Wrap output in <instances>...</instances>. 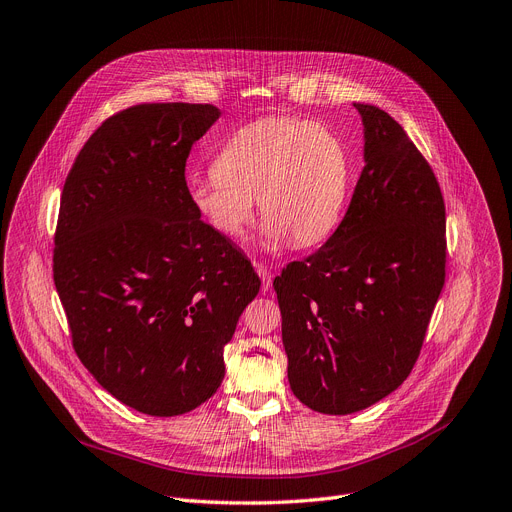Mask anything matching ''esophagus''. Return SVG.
Listing matches in <instances>:
<instances>
[{"mask_svg":"<svg viewBox=\"0 0 512 512\" xmlns=\"http://www.w3.org/2000/svg\"><path fill=\"white\" fill-rule=\"evenodd\" d=\"M255 270H257V274L261 278V291L268 293L270 288H272V278H274L272 270L268 268V265H263V263H255Z\"/></svg>","mask_w":512,"mask_h":512,"instance_id":"esophagus-1","label":"esophagus"}]
</instances>
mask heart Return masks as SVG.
Wrapping results in <instances>:
<instances>
[{
    "label": "heart",
    "instance_id": "1",
    "mask_svg": "<svg viewBox=\"0 0 512 512\" xmlns=\"http://www.w3.org/2000/svg\"><path fill=\"white\" fill-rule=\"evenodd\" d=\"M351 180L349 152L335 131L291 117L259 119L221 146L213 173L188 182L190 205L224 238H238L255 215L265 217L268 249L326 240L339 226Z\"/></svg>",
    "mask_w": 512,
    "mask_h": 512
}]
</instances>
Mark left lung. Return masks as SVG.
Returning <instances> with one entry per match:
<instances>
[{
	"mask_svg": "<svg viewBox=\"0 0 512 512\" xmlns=\"http://www.w3.org/2000/svg\"><path fill=\"white\" fill-rule=\"evenodd\" d=\"M364 169L324 247L274 280L288 383L301 404L353 414L412 372L446 280V205L437 177L393 117L353 104Z\"/></svg>",
	"mask_w": 512,
	"mask_h": 512,
	"instance_id": "1",
	"label": "left lung"
}]
</instances>
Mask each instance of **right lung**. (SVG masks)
Here are the masks:
<instances>
[{"mask_svg":"<svg viewBox=\"0 0 512 512\" xmlns=\"http://www.w3.org/2000/svg\"><path fill=\"white\" fill-rule=\"evenodd\" d=\"M213 104H138L106 119L66 177L54 284L94 379L150 416L186 414L224 381V347L261 280L190 205L186 159Z\"/></svg>","mask_w":512,"mask_h":512,"instance_id":"obj_1","label":"right lung"}]
</instances>
